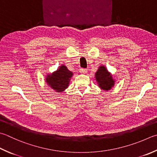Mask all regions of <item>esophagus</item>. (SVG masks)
<instances>
[{
    "label": "esophagus",
    "mask_w": 157,
    "mask_h": 157,
    "mask_svg": "<svg viewBox=\"0 0 157 157\" xmlns=\"http://www.w3.org/2000/svg\"><path fill=\"white\" fill-rule=\"evenodd\" d=\"M79 72L82 74H86L87 72V69L85 68H81L79 70Z\"/></svg>",
    "instance_id": "esophagus-1"
}]
</instances>
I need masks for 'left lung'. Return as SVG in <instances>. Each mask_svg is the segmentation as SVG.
Segmentation results:
<instances>
[{"label":"left lung","mask_w":157,"mask_h":157,"mask_svg":"<svg viewBox=\"0 0 157 157\" xmlns=\"http://www.w3.org/2000/svg\"><path fill=\"white\" fill-rule=\"evenodd\" d=\"M95 78L99 87L103 90H110L114 87L115 80L105 66H100L99 67L95 74Z\"/></svg>","instance_id":"8db88e82"}]
</instances>
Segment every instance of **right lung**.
<instances>
[{"label":"right lung","instance_id":"right-lung-1","mask_svg":"<svg viewBox=\"0 0 157 157\" xmlns=\"http://www.w3.org/2000/svg\"><path fill=\"white\" fill-rule=\"evenodd\" d=\"M73 72H71L65 65H61L52 73L48 74L46 76V82L50 87L57 92H62L68 87Z\"/></svg>","mask_w":157,"mask_h":157}]
</instances>
